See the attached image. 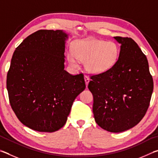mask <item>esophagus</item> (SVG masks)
I'll list each match as a JSON object with an SVG mask.
<instances>
[{
    "label": "esophagus",
    "instance_id": "34e87169",
    "mask_svg": "<svg viewBox=\"0 0 158 158\" xmlns=\"http://www.w3.org/2000/svg\"><path fill=\"white\" fill-rule=\"evenodd\" d=\"M84 79H85V84H86V86H88V84H89V82L90 81L89 77L86 76V75H85L84 76Z\"/></svg>",
    "mask_w": 158,
    "mask_h": 158
}]
</instances>
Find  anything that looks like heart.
I'll use <instances>...</instances> for the list:
<instances>
[{
	"mask_svg": "<svg viewBox=\"0 0 158 158\" xmlns=\"http://www.w3.org/2000/svg\"><path fill=\"white\" fill-rule=\"evenodd\" d=\"M119 49L114 42L98 39L79 41L69 49L68 58L69 62L76 65L77 60L85 61L87 70L100 73L108 70L118 58Z\"/></svg>",
	"mask_w": 158,
	"mask_h": 158,
	"instance_id": "b5f03b06",
	"label": "heart"
}]
</instances>
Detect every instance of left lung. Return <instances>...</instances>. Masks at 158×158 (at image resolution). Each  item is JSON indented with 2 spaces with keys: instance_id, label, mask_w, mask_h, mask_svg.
Returning a JSON list of instances; mask_svg holds the SVG:
<instances>
[{
  "instance_id": "left-lung-1",
  "label": "left lung",
  "mask_w": 158,
  "mask_h": 158,
  "mask_svg": "<svg viewBox=\"0 0 158 158\" xmlns=\"http://www.w3.org/2000/svg\"><path fill=\"white\" fill-rule=\"evenodd\" d=\"M121 44L119 57L108 70L90 75L95 122L102 129L121 132L145 116L153 90L146 55L132 38L114 37Z\"/></svg>"
}]
</instances>
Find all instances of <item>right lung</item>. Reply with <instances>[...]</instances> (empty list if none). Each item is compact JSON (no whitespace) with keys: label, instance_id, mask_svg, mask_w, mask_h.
I'll list each match as a JSON object with an SVG mask.
<instances>
[{"label":"right lung","instance_id":"right-lung-1","mask_svg":"<svg viewBox=\"0 0 158 158\" xmlns=\"http://www.w3.org/2000/svg\"><path fill=\"white\" fill-rule=\"evenodd\" d=\"M67 34L40 30L16 48L7 75L10 106L21 123L53 132L65 124L74 99L85 88L84 74L64 69Z\"/></svg>","mask_w":158,"mask_h":158}]
</instances>
